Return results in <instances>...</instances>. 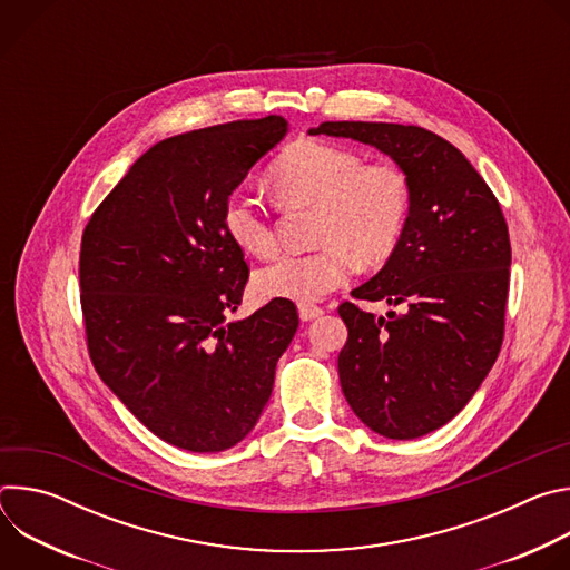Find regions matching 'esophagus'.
Wrapping results in <instances>:
<instances>
[{
	"label": "esophagus",
	"instance_id": "34e87169",
	"mask_svg": "<svg viewBox=\"0 0 570 570\" xmlns=\"http://www.w3.org/2000/svg\"><path fill=\"white\" fill-rule=\"evenodd\" d=\"M297 311H299V317H302L304 322H306V320H313V317H320V315L324 313V308L317 306V304H299Z\"/></svg>",
	"mask_w": 570,
	"mask_h": 570
}]
</instances>
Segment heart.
Returning <instances> with one entry per match:
<instances>
[{"label": "heart", "mask_w": 570, "mask_h": 570, "mask_svg": "<svg viewBox=\"0 0 570 570\" xmlns=\"http://www.w3.org/2000/svg\"><path fill=\"white\" fill-rule=\"evenodd\" d=\"M271 185L284 207H315L311 253H284L255 273L253 288L264 299L311 304L350 282L356 259L383 264L403 238L413 207L409 174L392 161H365L347 146L297 139L271 165ZM225 234L240 250L271 255L277 225L253 194L232 191L220 212Z\"/></svg>", "instance_id": "obj_1"}]
</instances>
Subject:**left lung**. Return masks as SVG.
Wrapping results in <instances>:
<instances>
[{"label": "left lung", "mask_w": 570, "mask_h": 570, "mask_svg": "<svg viewBox=\"0 0 570 570\" xmlns=\"http://www.w3.org/2000/svg\"><path fill=\"white\" fill-rule=\"evenodd\" d=\"M311 132L376 146L411 178L399 248L352 291L399 313L338 306L347 324L338 374L365 426L392 440L422 438L464 409L501 352L512 264L501 203L469 159L426 128L324 121Z\"/></svg>", "instance_id": "8db88e82"}]
</instances>
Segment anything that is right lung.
I'll return each instance as SVG.
<instances>
[{
    "label": "right lung",
    "instance_id": "right-lung-1",
    "mask_svg": "<svg viewBox=\"0 0 570 570\" xmlns=\"http://www.w3.org/2000/svg\"><path fill=\"white\" fill-rule=\"evenodd\" d=\"M284 132V117L268 115L155 144L80 238L92 365L150 433L178 449L214 453L246 438L297 332L291 299L225 320L250 268L223 229V203Z\"/></svg>",
    "mask_w": 570,
    "mask_h": 570
}]
</instances>
